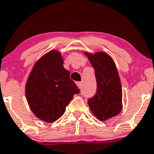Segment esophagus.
<instances>
[{
  "instance_id": "obj_1",
  "label": "esophagus",
  "mask_w": 154,
  "mask_h": 154,
  "mask_svg": "<svg viewBox=\"0 0 154 154\" xmlns=\"http://www.w3.org/2000/svg\"><path fill=\"white\" fill-rule=\"evenodd\" d=\"M75 84H76V85L78 87H79V88H80L81 87H82V82H77Z\"/></svg>"
}]
</instances>
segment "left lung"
I'll list each match as a JSON object with an SVG mask.
<instances>
[{"instance_id": "obj_1", "label": "left lung", "mask_w": 154, "mask_h": 154, "mask_svg": "<svg viewBox=\"0 0 154 154\" xmlns=\"http://www.w3.org/2000/svg\"><path fill=\"white\" fill-rule=\"evenodd\" d=\"M95 69L97 90L88 104L93 115L101 121L116 116L122 108L121 81L113 60L108 54L85 52Z\"/></svg>"}]
</instances>
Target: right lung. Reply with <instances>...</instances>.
Masks as SVG:
<instances>
[{
    "mask_svg": "<svg viewBox=\"0 0 154 154\" xmlns=\"http://www.w3.org/2000/svg\"><path fill=\"white\" fill-rule=\"evenodd\" d=\"M63 63L59 52H48L36 61L26 82L25 93L30 109L46 122L58 119L74 94L80 92Z\"/></svg>",
    "mask_w": 154,
    "mask_h": 154,
    "instance_id": "obj_1",
    "label": "right lung"
}]
</instances>
